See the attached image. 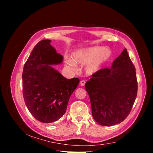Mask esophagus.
<instances>
[{"label": "esophagus", "mask_w": 153, "mask_h": 153, "mask_svg": "<svg viewBox=\"0 0 153 153\" xmlns=\"http://www.w3.org/2000/svg\"><path fill=\"white\" fill-rule=\"evenodd\" d=\"M80 86H84L85 85V82L84 81V80H82L81 82H80Z\"/></svg>", "instance_id": "1"}]
</instances>
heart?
Returning a JSON list of instances; mask_svg holds the SVG:
<instances>
[{"label": "heart", "mask_w": 153, "mask_h": 153, "mask_svg": "<svg viewBox=\"0 0 153 153\" xmlns=\"http://www.w3.org/2000/svg\"><path fill=\"white\" fill-rule=\"evenodd\" d=\"M72 59L66 60L68 68L74 69L78 65H85L84 71L88 75L98 73L109 61L112 56V52L109 48L94 46L89 48L78 49L72 53Z\"/></svg>", "instance_id": "1"}]
</instances>
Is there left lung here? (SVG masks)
Returning <instances> with one entry per match:
<instances>
[{"instance_id":"obj_1","label":"left lung","mask_w":153,"mask_h":153,"mask_svg":"<svg viewBox=\"0 0 153 153\" xmlns=\"http://www.w3.org/2000/svg\"><path fill=\"white\" fill-rule=\"evenodd\" d=\"M135 66L125 48L110 68L92 75L85 85L96 123L110 126L127 117L137 95Z\"/></svg>"}]
</instances>
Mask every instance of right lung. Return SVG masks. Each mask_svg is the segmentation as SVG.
<instances>
[{"mask_svg": "<svg viewBox=\"0 0 153 153\" xmlns=\"http://www.w3.org/2000/svg\"><path fill=\"white\" fill-rule=\"evenodd\" d=\"M44 39L37 44L26 61L22 74L23 95L30 113L38 121L51 123L65 114L68 101L80 80L64 77L52 66L61 64L62 55L57 53Z\"/></svg>", "mask_w": 153, "mask_h": 153, "instance_id": "obj_1", "label": "right lung"}]
</instances>
